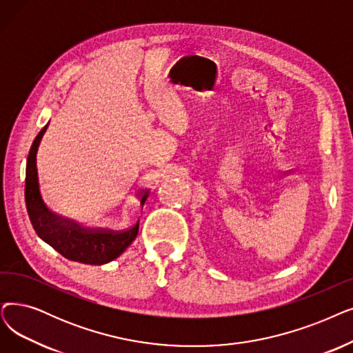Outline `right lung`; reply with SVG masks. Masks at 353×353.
Masks as SVG:
<instances>
[{
  "instance_id": "obj_1",
  "label": "right lung",
  "mask_w": 353,
  "mask_h": 353,
  "mask_svg": "<svg viewBox=\"0 0 353 353\" xmlns=\"http://www.w3.org/2000/svg\"><path fill=\"white\" fill-rule=\"evenodd\" d=\"M46 125L34 139L28 152L26 167V206L30 222H32L37 236L49 243L60 255L70 261L102 265L108 264L124 252L139 234L140 219L137 223L122 232L102 231V229H82L76 223H70L57 218L46 208L39 188L36 157L43 135L48 130ZM150 190H143L139 194L140 205L144 206Z\"/></svg>"
}]
</instances>
